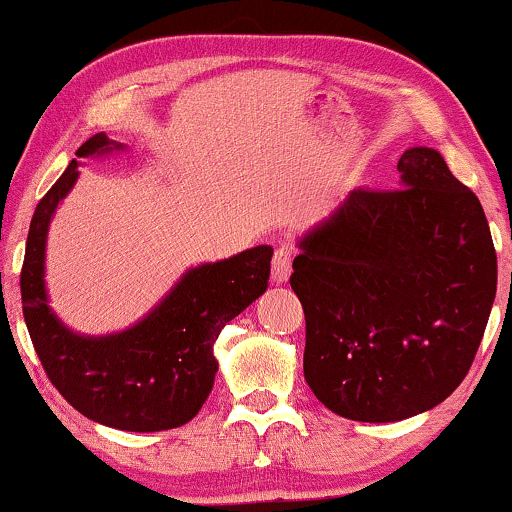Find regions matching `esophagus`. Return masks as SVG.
Wrapping results in <instances>:
<instances>
[{
	"instance_id": "1",
	"label": "esophagus",
	"mask_w": 512,
	"mask_h": 512,
	"mask_svg": "<svg viewBox=\"0 0 512 512\" xmlns=\"http://www.w3.org/2000/svg\"><path fill=\"white\" fill-rule=\"evenodd\" d=\"M291 263H293V249L291 247H279L272 258V279L277 284L289 282L291 277Z\"/></svg>"
}]
</instances>
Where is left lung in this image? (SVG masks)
Instances as JSON below:
<instances>
[{
	"label": "left lung",
	"instance_id": "1",
	"mask_svg": "<svg viewBox=\"0 0 512 512\" xmlns=\"http://www.w3.org/2000/svg\"><path fill=\"white\" fill-rule=\"evenodd\" d=\"M401 188H354L298 240L305 382L335 415L401 422L464 380L496 296V251L471 188L436 149L398 160Z\"/></svg>",
	"mask_w": 512,
	"mask_h": 512
}]
</instances>
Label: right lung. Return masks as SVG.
Returning a JSON list of instances; mask_svg holds the SVG:
<instances>
[{"label":"right lung","mask_w":512,"mask_h":512,"mask_svg":"<svg viewBox=\"0 0 512 512\" xmlns=\"http://www.w3.org/2000/svg\"><path fill=\"white\" fill-rule=\"evenodd\" d=\"M125 146L97 132L76 151L100 158ZM72 160L34 209L20 296L32 345L48 380L83 417L111 429L151 433L177 429L198 415L214 387L221 328L268 289L272 247L188 268L153 310L109 335H81L48 305L46 237L58 205L79 179Z\"/></svg>","instance_id":"right-lung-1"}]
</instances>
